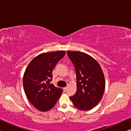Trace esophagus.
<instances>
[{
	"label": "esophagus",
	"mask_w": 131,
	"mask_h": 131,
	"mask_svg": "<svg viewBox=\"0 0 131 131\" xmlns=\"http://www.w3.org/2000/svg\"><path fill=\"white\" fill-rule=\"evenodd\" d=\"M67 87L63 88V90H64V91H67Z\"/></svg>",
	"instance_id": "obj_1"
}]
</instances>
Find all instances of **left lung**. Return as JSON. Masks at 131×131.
<instances>
[{"mask_svg": "<svg viewBox=\"0 0 131 131\" xmlns=\"http://www.w3.org/2000/svg\"><path fill=\"white\" fill-rule=\"evenodd\" d=\"M67 55L75 67L77 91L70 98L77 108L86 111L101 101L105 82L103 71L97 61L80 51H67Z\"/></svg>", "mask_w": 131, "mask_h": 131, "instance_id": "obj_1", "label": "left lung"}]
</instances>
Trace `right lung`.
<instances>
[{
    "label": "right lung",
    "instance_id": "right-lung-1",
    "mask_svg": "<svg viewBox=\"0 0 131 131\" xmlns=\"http://www.w3.org/2000/svg\"><path fill=\"white\" fill-rule=\"evenodd\" d=\"M66 54L65 51L42 53L32 60L24 71L23 86L28 100L41 112L52 108L62 90L50 83L52 71Z\"/></svg>",
    "mask_w": 131,
    "mask_h": 131
}]
</instances>
